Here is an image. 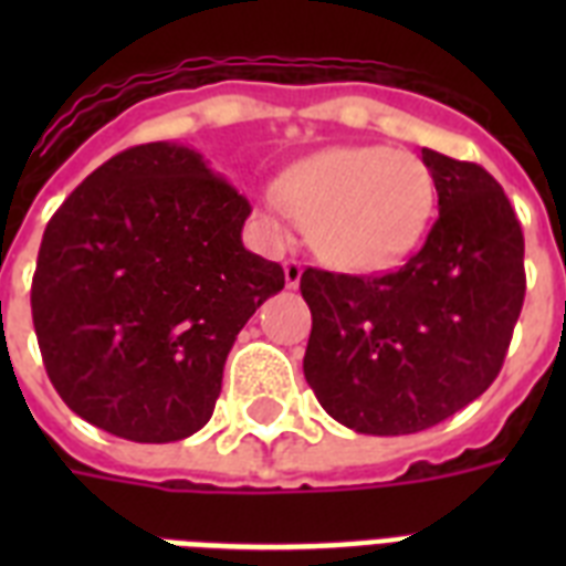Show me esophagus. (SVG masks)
<instances>
[{
  "mask_svg": "<svg viewBox=\"0 0 566 566\" xmlns=\"http://www.w3.org/2000/svg\"><path fill=\"white\" fill-rule=\"evenodd\" d=\"M302 282V264L296 261V258H291V261H284V284L287 287H300Z\"/></svg>",
  "mask_w": 566,
  "mask_h": 566,
  "instance_id": "esophagus-1",
  "label": "esophagus"
}]
</instances>
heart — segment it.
I'll list each match as a JSON object with an SVG mask.
<instances>
[{
	"mask_svg": "<svg viewBox=\"0 0 566 566\" xmlns=\"http://www.w3.org/2000/svg\"><path fill=\"white\" fill-rule=\"evenodd\" d=\"M273 229L293 213L328 264L355 273L387 270L408 258L429 231L438 205L431 170L387 146H332L282 172L279 190L261 193Z\"/></svg>",
	"mask_w": 566,
	"mask_h": 566,
	"instance_id": "heart-1",
	"label": "heart"
}]
</instances>
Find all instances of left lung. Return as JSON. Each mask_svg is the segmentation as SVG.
<instances>
[{"mask_svg":"<svg viewBox=\"0 0 566 566\" xmlns=\"http://www.w3.org/2000/svg\"><path fill=\"white\" fill-rule=\"evenodd\" d=\"M438 220L396 273L308 266L302 370L328 417L361 434L431 429L500 376L517 326L526 270L523 229L491 172L422 149Z\"/></svg>","mask_w":566,"mask_h":566,"instance_id":"8db88e82","label":"left lung"}]
</instances>
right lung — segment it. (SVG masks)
<instances>
[{"label": "right lung", "mask_w": 566, "mask_h": 566, "mask_svg": "<svg viewBox=\"0 0 566 566\" xmlns=\"http://www.w3.org/2000/svg\"><path fill=\"white\" fill-rule=\"evenodd\" d=\"M249 202L202 155L144 144L66 196L43 231L31 317L49 381L82 420L135 443L211 420L234 337L284 287L243 247Z\"/></svg>", "instance_id": "right-lung-1"}]
</instances>
